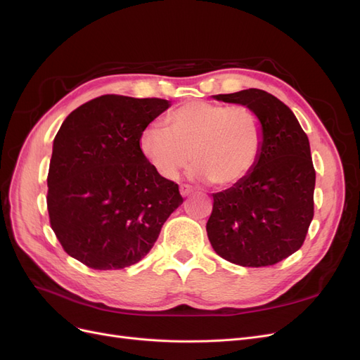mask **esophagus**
Segmentation results:
<instances>
[{"label":"esophagus","instance_id":"1","mask_svg":"<svg viewBox=\"0 0 360 360\" xmlns=\"http://www.w3.org/2000/svg\"><path fill=\"white\" fill-rule=\"evenodd\" d=\"M180 193L183 195V197H189L191 193H193V189L189 186V184H181V186H180Z\"/></svg>","mask_w":360,"mask_h":360}]
</instances>
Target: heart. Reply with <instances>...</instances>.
Listing matches in <instances>:
<instances>
[{"mask_svg":"<svg viewBox=\"0 0 360 360\" xmlns=\"http://www.w3.org/2000/svg\"><path fill=\"white\" fill-rule=\"evenodd\" d=\"M264 143L259 117L246 105L188 102L147 127L139 150L163 179L176 180L191 163L195 176L228 188L255 168Z\"/></svg>","mask_w":360,"mask_h":360,"instance_id":"b5f03b06","label":"heart"}]
</instances>
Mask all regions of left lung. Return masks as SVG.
I'll use <instances>...</instances> for the list:
<instances>
[{"mask_svg": "<svg viewBox=\"0 0 360 360\" xmlns=\"http://www.w3.org/2000/svg\"><path fill=\"white\" fill-rule=\"evenodd\" d=\"M259 117L264 143L255 168L213 193L207 236L214 252L243 267L274 266L302 248L314 217L315 169L307 134L290 108L258 89L217 94Z\"/></svg>", "mask_w": 360, "mask_h": 360, "instance_id": "1", "label": "left lung"}]
</instances>
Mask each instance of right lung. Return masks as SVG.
Masks as SVG:
<instances>
[{"instance_id":"1","label":"right lung","mask_w":360,"mask_h":360,"mask_svg":"<svg viewBox=\"0 0 360 360\" xmlns=\"http://www.w3.org/2000/svg\"><path fill=\"white\" fill-rule=\"evenodd\" d=\"M168 106L158 97L105 94L76 108L56 135L49 222L63 249L86 267L136 264L183 202L179 184L163 179L139 150L141 134Z\"/></svg>"}]
</instances>
